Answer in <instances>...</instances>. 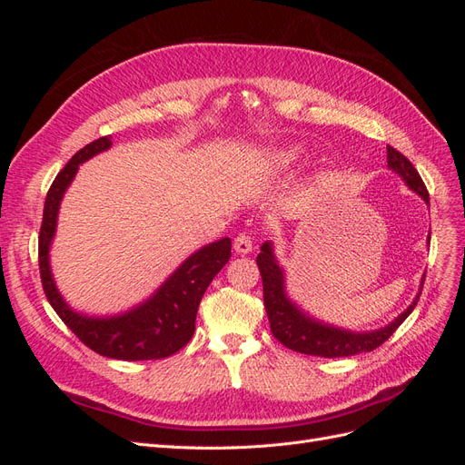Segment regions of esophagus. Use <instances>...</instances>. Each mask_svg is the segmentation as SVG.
<instances>
[{"instance_id": "1", "label": "esophagus", "mask_w": 465, "mask_h": 465, "mask_svg": "<svg viewBox=\"0 0 465 465\" xmlns=\"http://www.w3.org/2000/svg\"><path fill=\"white\" fill-rule=\"evenodd\" d=\"M234 252L236 254H250L252 252V238L248 234H238L234 238Z\"/></svg>"}]
</instances>
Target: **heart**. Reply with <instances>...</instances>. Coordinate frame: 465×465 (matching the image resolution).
<instances>
[{
  "instance_id": "heart-1",
  "label": "heart",
  "mask_w": 465,
  "mask_h": 465,
  "mask_svg": "<svg viewBox=\"0 0 465 465\" xmlns=\"http://www.w3.org/2000/svg\"><path fill=\"white\" fill-rule=\"evenodd\" d=\"M302 157V147L297 145H289V147H281L275 149L272 154V164L275 168H289L294 163H299Z\"/></svg>"
}]
</instances>
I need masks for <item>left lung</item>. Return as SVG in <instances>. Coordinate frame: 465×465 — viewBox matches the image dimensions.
<instances>
[{
	"label": "left lung",
	"mask_w": 465,
	"mask_h": 465,
	"mask_svg": "<svg viewBox=\"0 0 465 465\" xmlns=\"http://www.w3.org/2000/svg\"><path fill=\"white\" fill-rule=\"evenodd\" d=\"M388 168L405 182L407 188L420 195L425 203H429V192L419 173L415 171V166L393 147H388ZM429 241L430 234L427 236V242ZM256 262L263 283L265 312L267 318H270V326L275 340L283 343L285 347L297 351V353L326 359L369 353V351H374L376 347L382 345L388 337L401 326L403 320L413 312L425 281V275L420 277L419 292L413 302L407 306L398 318H393L390 323H386L384 328H378L372 331H351L311 316L289 297L285 270L275 258L272 241H265L262 244Z\"/></svg>",
	"instance_id": "obj_1"
}]
</instances>
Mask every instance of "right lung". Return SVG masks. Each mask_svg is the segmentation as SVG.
Wrapping results in <instances>:
<instances>
[{"label": "right lung", "mask_w": 465, "mask_h": 465, "mask_svg": "<svg viewBox=\"0 0 465 465\" xmlns=\"http://www.w3.org/2000/svg\"><path fill=\"white\" fill-rule=\"evenodd\" d=\"M112 147V135L98 137L77 151L52 182L45 202V215L38 236L40 279L52 308L65 326L94 353L120 361H151L174 355L184 347L195 330V314L213 277L231 258V238H219L195 250L166 277L149 299L130 311L112 316H91L69 306L55 287L50 248L58 227L60 205L67 188L79 171L94 154Z\"/></svg>", "instance_id": "right-lung-1"}]
</instances>
